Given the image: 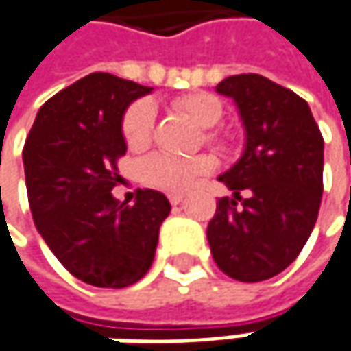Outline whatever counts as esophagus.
<instances>
[{
	"label": "esophagus",
	"instance_id": "esophagus-1",
	"mask_svg": "<svg viewBox=\"0 0 351 351\" xmlns=\"http://www.w3.org/2000/svg\"><path fill=\"white\" fill-rule=\"evenodd\" d=\"M182 199H184V196H182V194H169V202H171L173 206H178Z\"/></svg>",
	"mask_w": 351,
	"mask_h": 351
}]
</instances>
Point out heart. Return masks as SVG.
I'll use <instances>...</instances> for the list:
<instances>
[{
	"label": "heart",
	"mask_w": 351,
	"mask_h": 351,
	"mask_svg": "<svg viewBox=\"0 0 351 351\" xmlns=\"http://www.w3.org/2000/svg\"><path fill=\"white\" fill-rule=\"evenodd\" d=\"M176 110L188 116L202 130L217 126L223 118V104L210 93H190L178 97L173 103ZM155 108L149 101H138L126 110L122 118V136L132 152H141L152 143ZM208 141L223 149L227 139L217 132H210ZM215 169V161L210 155L196 157H173L167 153H153L141 163V176L147 184L167 192H184L194 184L198 176L208 175Z\"/></svg>",
	"instance_id": "b5f03b06"
}]
</instances>
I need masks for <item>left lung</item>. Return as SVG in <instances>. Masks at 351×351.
Masks as SVG:
<instances>
[{"label": "left lung", "mask_w": 351, "mask_h": 351, "mask_svg": "<svg viewBox=\"0 0 351 351\" xmlns=\"http://www.w3.org/2000/svg\"><path fill=\"white\" fill-rule=\"evenodd\" d=\"M215 89L235 101L247 143L219 176L233 198L217 202L208 243L229 278L262 282L284 272L315 227L324 139L308 104L268 77L231 75Z\"/></svg>", "instance_id": "left-lung-1"}]
</instances>
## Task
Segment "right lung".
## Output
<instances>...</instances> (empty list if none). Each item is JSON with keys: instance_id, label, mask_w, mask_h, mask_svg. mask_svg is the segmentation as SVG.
<instances>
[{"instance_id": "right-lung-1", "label": "right lung", "mask_w": 351, "mask_h": 351, "mask_svg": "<svg viewBox=\"0 0 351 351\" xmlns=\"http://www.w3.org/2000/svg\"><path fill=\"white\" fill-rule=\"evenodd\" d=\"M152 87L110 73L79 79L40 106L23 163L32 219L54 256L95 287H128L152 266L171 204L157 190L112 196L126 153L122 118Z\"/></svg>"}]
</instances>
